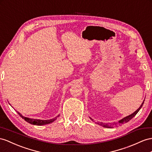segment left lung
Returning a JSON list of instances; mask_svg holds the SVG:
<instances>
[{
    "label": "left lung",
    "mask_w": 152,
    "mask_h": 152,
    "mask_svg": "<svg viewBox=\"0 0 152 152\" xmlns=\"http://www.w3.org/2000/svg\"><path fill=\"white\" fill-rule=\"evenodd\" d=\"M144 102H145V100L143 101V102L142 103V104H141V106L139 107V108H138V109L136 110V111H135L134 113H132V114H130V115H128V116H126V117H125V118H123L122 119H121V120H119V121H118V123H107V124H104V123H99V122H98V123H97L98 124H99L100 126H102L103 127H104V128H113L114 126H117L118 125V124H124V123H127V122H128L130 120V119H132V118H134V117L137 114V112L140 110V109H141V107H142V105H143V104H144ZM90 119L92 121H93V119H92V118H90Z\"/></svg>",
    "instance_id": "8db88e82"
}]
</instances>
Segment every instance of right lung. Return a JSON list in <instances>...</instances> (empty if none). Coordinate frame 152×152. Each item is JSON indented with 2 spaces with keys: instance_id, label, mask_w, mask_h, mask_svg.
Masks as SVG:
<instances>
[{
  "instance_id": "1",
  "label": "right lung",
  "mask_w": 152,
  "mask_h": 152,
  "mask_svg": "<svg viewBox=\"0 0 152 152\" xmlns=\"http://www.w3.org/2000/svg\"><path fill=\"white\" fill-rule=\"evenodd\" d=\"M17 113L18 115H20L22 119H24L28 123L34 124V125H38V126H42V125H45V124H50L53 122H54L55 121L57 118L60 116V115H57L56 118H54L53 119H48V120H42V119H32V118H26V117L23 116L20 113H19L18 112H17Z\"/></svg>"
}]
</instances>
